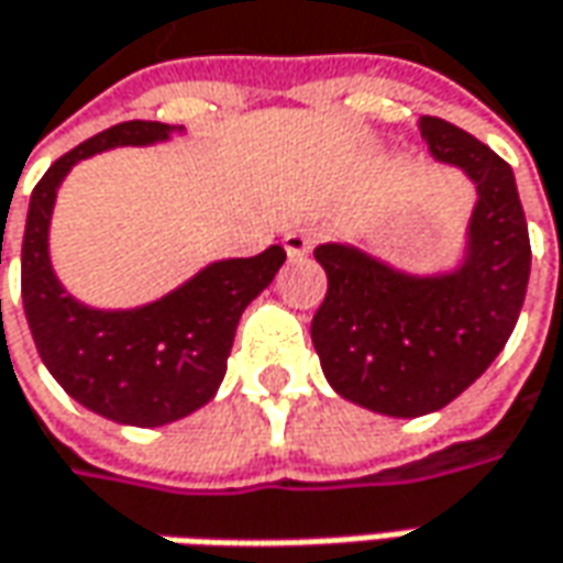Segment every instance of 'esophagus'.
<instances>
[{
  "label": "esophagus",
  "instance_id": "34e87169",
  "mask_svg": "<svg viewBox=\"0 0 563 563\" xmlns=\"http://www.w3.org/2000/svg\"><path fill=\"white\" fill-rule=\"evenodd\" d=\"M316 244V231L313 228H294L285 234V250H288V256L291 260H300V256H307Z\"/></svg>",
  "mask_w": 563,
  "mask_h": 563
}]
</instances>
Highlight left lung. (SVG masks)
I'll use <instances>...</instances> for the list:
<instances>
[{"mask_svg":"<svg viewBox=\"0 0 563 563\" xmlns=\"http://www.w3.org/2000/svg\"><path fill=\"white\" fill-rule=\"evenodd\" d=\"M420 134L476 187L461 263L420 275L341 241L313 250L329 278L310 325L322 373L344 400L398 420L442 410L486 373L517 325L532 260L510 165L435 115Z\"/></svg>","mask_w":563,"mask_h":563,"instance_id":"left-lung-1","label":"left lung"}]
</instances>
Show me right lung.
<instances>
[{
    "label": "right lung",
    "instance_id": "obj_1",
    "mask_svg": "<svg viewBox=\"0 0 563 563\" xmlns=\"http://www.w3.org/2000/svg\"><path fill=\"white\" fill-rule=\"evenodd\" d=\"M175 134L185 128L121 121L55 159L33 187L21 244L24 313L46 369L87 410L141 429L185 420L212 400L241 313L285 263L278 244L247 260H216L175 291L131 310L87 307L65 291L49 256V222L68 172L106 150L153 146Z\"/></svg>",
    "mask_w": 563,
    "mask_h": 563
}]
</instances>
